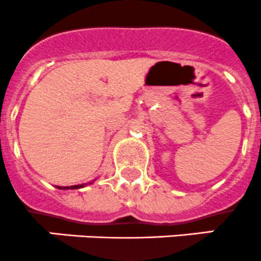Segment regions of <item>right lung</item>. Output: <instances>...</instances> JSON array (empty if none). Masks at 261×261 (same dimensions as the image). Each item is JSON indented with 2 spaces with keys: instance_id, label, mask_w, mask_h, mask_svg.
<instances>
[{
  "instance_id": "right-lung-1",
  "label": "right lung",
  "mask_w": 261,
  "mask_h": 261,
  "mask_svg": "<svg viewBox=\"0 0 261 261\" xmlns=\"http://www.w3.org/2000/svg\"><path fill=\"white\" fill-rule=\"evenodd\" d=\"M84 187V185H72V187H63L62 188V189H79V188H82ZM59 189H61V188H59Z\"/></svg>"
}]
</instances>
